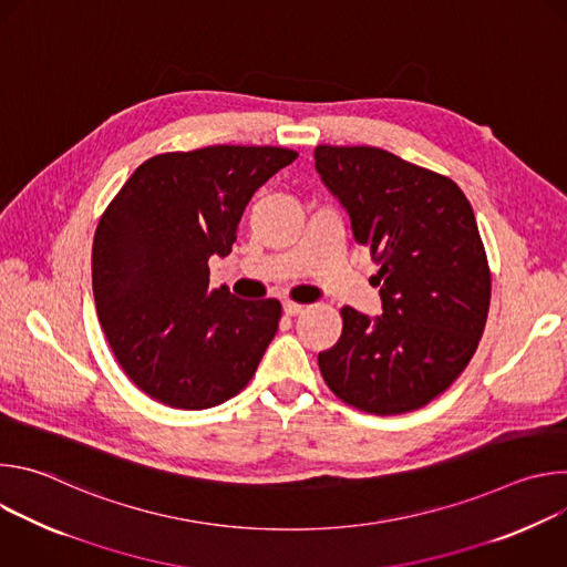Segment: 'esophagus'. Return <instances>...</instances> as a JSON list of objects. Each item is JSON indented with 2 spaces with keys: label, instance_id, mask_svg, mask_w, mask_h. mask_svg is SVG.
Instances as JSON below:
<instances>
[{
  "label": "esophagus",
  "instance_id": "obj_1",
  "mask_svg": "<svg viewBox=\"0 0 567 567\" xmlns=\"http://www.w3.org/2000/svg\"><path fill=\"white\" fill-rule=\"evenodd\" d=\"M282 309H285V313H287V316H298V313H302V311H305V305H298V302L287 300V302H282Z\"/></svg>",
  "mask_w": 567,
  "mask_h": 567
}]
</instances>
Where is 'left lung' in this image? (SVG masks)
<instances>
[{
  "label": "left lung",
  "mask_w": 567,
  "mask_h": 567,
  "mask_svg": "<svg viewBox=\"0 0 567 567\" xmlns=\"http://www.w3.org/2000/svg\"><path fill=\"white\" fill-rule=\"evenodd\" d=\"M313 158L379 265L383 307L377 318L341 309L320 374L363 413L417 411L462 374L487 322L492 274L473 208L449 177L381 147L318 145Z\"/></svg>",
  "instance_id": "8db88e82"
}]
</instances>
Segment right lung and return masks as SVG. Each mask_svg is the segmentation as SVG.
Masks as SVG:
<instances>
[{
    "mask_svg": "<svg viewBox=\"0 0 567 567\" xmlns=\"http://www.w3.org/2000/svg\"><path fill=\"white\" fill-rule=\"evenodd\" d=\"M298 152L210 145L147 158L103 213L92 251L94 300L125 374L152 399L204 411L245 388L278 332L276 298L208 287L254 193Z\"/></svg>",
    "mask_w": 567,
    "mask_h": 567,
    "instance_id": "1",
    "label": "right lung"
}]
</instances>
